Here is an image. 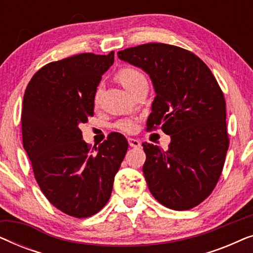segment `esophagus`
<instances>
[{
  "mask_svg": "<svg viewBox=\"0 0 253 253\" xmlns=\"http://www.w3.org/2000/svg\"><path fill=\"white\" fill-rule=\"evenodd\" d=\"M127 141H129V145L131 147H140V141L138 139H134V138H129L127 139Z\"/></svg>",
  "mask_w": 253,
  "mask_h": 253,
  "instance_id": "obj_1",
  "label": "esophagus"
}]
</instances>
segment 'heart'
I'll use <instances>...</instances> for the list:
<instances>
[{
  "label": "heart",
  "instance_id": "b5f03b06",
  "mask_svg": "<svg viewBox=\"0 0 253 253\" xmlns=\"http://www.w3.org/2000/svg\"><path fill=\"white\" fill-rule=\"evenodd\" d=\"M117 81H119L124 88L127 92L132 93L139 87V86L147 84L146 77L140 70H138L136 68H124L122 70H120L116 75ZM100 94H101V88H98L94 95V103L99 102ZM116 126L120 130L124 131V132H133L137 129V122L134 119H123L119 121L116 123Z\"/></svg>",
  "mask_w": 253,
  "mask_h": 253
}]
</instances>
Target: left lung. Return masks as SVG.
Instances as JSON below:
<instances>
[{
	"label": "left lung",
	"instance_id": "left-lung-1",
	"mask_svg": "<svg viewBox=\"0 0 253 253\" xmlns=\"http://www.w3.org/2000/svg\"><path fill=\"white\" fill-rule=\"evenodd\" d=\"M117 55L150 76L155 98L147 129L161 126L170 136L167 151L143 144L148 189L168 209L199 205L215 188L229 146L226 101L216 79L198 56L171 44H140Z\"/></svg>",
	"mask_w": 253,
	"mask_h": 253
}]
</instances>
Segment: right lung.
I'll use <instances>...</instances> for the list:
<instances>
[{
	"label": "right lung",
	"instance_id": "right-lung-1",
	"mask_svg": "<svg viewBox=\"0 0 253 253\" xmlns=\"http://www.w3.org/2000/svg\"><path fill=\"white\" fill-rule=\"evenodd\" d=\"M113 63L114 51L51 62L33 76L24 94L23 146L38 184L51 205L79 219L108 202L127 151L117 132L91 151L79 129L93 116L96 87Z\"/></svg>",
	"mask_w": 253,
	"mask_h": 253
}]
</instances>
